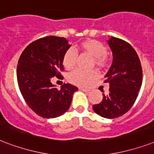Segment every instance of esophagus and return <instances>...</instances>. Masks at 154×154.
<instances>
[{
  "label": "esophagus",
  "mask_w": 154,
  "mask_h": 154,
  "mask_svg": "<svg viewBox=\"0 0 154 154\" xmlns=\"http://www.w3.org/2000/svg\"><path fill=\"white\" fill-rule=\"evenodd\" d=\"M79 90L83 92H89V89H85V88H79Z\"/></svg>",
  "instance_id": "34e87169"
}]
</instances>
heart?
Listing matches in <instances>:
<instances>
[{
  "label": "heart",
  "instance_id": "b5f03b06",
  "mask_svg": "<svg viewBox=\"0 0 154 154\" xmlns=\"http://www.w3.org/2000/svg\"><path fill=\"white\" fill-rule=\"evenodd\" d=\"M77 49L89 54L93 57L94 64L99 69H105L109 64V57L107 54V49L102 42L97 40L87 39L80 42ZM62 63L64 67L68 70L72 69L76 65V54L72 49H69L63 56ZM96 70L85 72L77 69L69 75V82L79 86L89 85L97 77Z\"/></svg>",
  "mask_w": 154,
  "mask_h": 154
}]
</instances>
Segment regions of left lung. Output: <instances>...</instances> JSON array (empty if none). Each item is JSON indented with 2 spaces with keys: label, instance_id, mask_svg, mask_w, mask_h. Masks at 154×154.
Wrapping results in <instances>:
<instances>
[{
  "label": "left lung",
  "instance_id": "8db88e82",
  "mask_svg": "<svg viewBox=\"0 0 154 154\" xmlns=\"http://www.w3.org/2000/svg\"><path fill=\"white\" fill-rule=\"evenodd\" d=\"M108 44L113 59L105 75L109 84V94L93 106L94 112L105 118H116L125 114L134 105L142 84V69L135 49L124 40L112 37Z\"/></svg>",
  "mask_w": 154,
  "mask_h": 154
}]
</instances>
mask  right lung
I'll use <instances>...</instances> for the list:
<instances>
[{
	"instance_id": "add662e5",
	"label": "right lung",
	"mask_w": 154,
	"mask_h": 154,
	"mask_svg": "<svg viewBox=\"0 0 154 154\" xmlns=\"http://www.w3.org/2000/svg\"><path fill=\"white\" fill-rule=\"evenodd\" d=\"M71 46L65 37L48 36L32 42L22 52L17 68L20 91L31 109L44 118H54L69 108L77 87L52 84L53 77L63 79V56Z\"/></svg>"
}]
</instances>
